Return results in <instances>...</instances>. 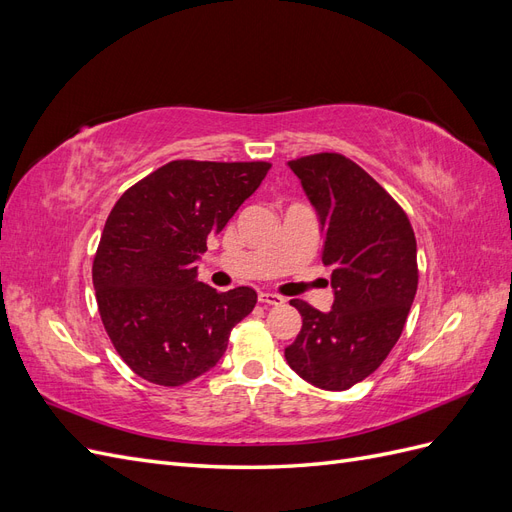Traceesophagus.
<instances>
[{
  "label": "esophagus",
  "mask_w": 512,
  "mask_h": 512,
  "mask_svg": "<svg viewBox=\"0 0 512 512\" xmlns=\"http://www.w3.org/2000/svg\"><path fill=\"white\" fill-rule=\"evenodd\" d=\"M258 301L262 305H282L284 297H280V294H273V292H260L258 294Z\"/></svg>",
  "instance_id": "1"
}]
</instances>
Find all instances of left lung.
I'll list each match as a JSON object with an SVG mask.
<instances>
[{"instance_id":"8db88e82","label":"left lung","mask_w":512,"mask_h":512,"mask_svg":"<svg viewBox=\"0 0 512 512\" xmlns=\"http://www.w3.org/2000/svg\"><path fill=\"white\" fill-rule=\"evenodd\" d=\"M288 166L318 211L335 301L327 314L290 301L303 327L284 356L309 384L346 391L374 374L404 331L418 286L414 230L397 200L342 153Z\"/></svg>"}]
</instances>
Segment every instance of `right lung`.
<instances>
[{"label":"right lung","instance_id":"add662e5","mask_svg":"<svg viewBox=\"0 0 512 512\" xmlns=\"http://www.w3.org/2000/svg\"><path fill=\"white\" fill-rule=\"evenodd\" d=\"M269 162L173 160L134 183L111 209L94 256L98 312L136 376L181 386L215 367L256 290L196 280L207 239L267 177Z\"/></svg>","mask_w":512,"mask_h":512}]
</instances>
